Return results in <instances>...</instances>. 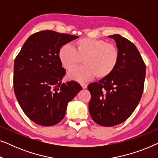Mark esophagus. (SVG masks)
Returning <instances> with one entry per match:
<instances>
[{"label": "esophagus", "instance_id": "obj_1", "mask_svg": "<svg viewBox=\"0 0 158 158\" xmlns=\"http://www.w3.org/2000/svg\"><path fill=\"white\" fill-rule=\"evenodd\" d=\"M81 86H82V88H83V89H85V88H87V84H85V83H81Z\"/></svg>", "mask_w": 158, "mask_h": 158}]
</instances>
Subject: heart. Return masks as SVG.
<instances>
[{
	"label": "heart",
	"mask_w": 158,
	"mask_h": 158,
	"mask_svg": "<svg viewBox=\"0 0 158 158\" xmlns=\"http://www.w3.org/2000/svg\"><path fill=\"white\" fill-rule=\"evenodd\" d=\"M75 49L64 44L58 57L64 69L70 70L83 60L85 65L77 67L68 73L69 79L78 82L90 81L96 76L102 79L109 76L117 66L119 52L117 47L105 41L83 38L75 43Z\"/></svg>",
	"instance_id": "heart-1"
}]
</instances>
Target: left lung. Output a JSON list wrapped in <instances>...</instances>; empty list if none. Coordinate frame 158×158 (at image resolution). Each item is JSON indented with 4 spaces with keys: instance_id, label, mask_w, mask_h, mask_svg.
Listing matches in <instances>:
<instances>
[{
    "instance_id": "1",
    "label": "left lung",
    "mask_w": 158,
    "mask_h": 158,
    "mask_svg": "<svg viewBox=\"0 0 158 158\" xmlns=\"http://www.w3.org/2000/svg\"><path fill=\"white\" fill-rule=\"evenodd\" d=\"M115 40L119 60L109 76L88 85L91 94L88 105L90 116L103 127L126 121L135 111L144 89L146 66L138 49L119 34L109 36Z\"/></svg>"
}]
</instances>
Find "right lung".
Returning a JSON list of instances; mask_svg holds the SVG:
<instances>
[{
  "label": "right lung",
  "instance_id": "right-lung-1",
  "mask_svg": "<svg viewBox=\"0 0 158 158\" xmlns=\"http://www.w3.org/2000/svg\"><path fill=\"white\" fill-rule=\"evenodd\" d=\"M77 36L46 30L32 34L15 59L14 88L24 114L41 126L57 124L68 103L83 88L76 82L62 83L66 71L58 57L62 45Z\"/></svg>",
  "mask_w": 158,
  "mask_h": 158
}]
</instances>
